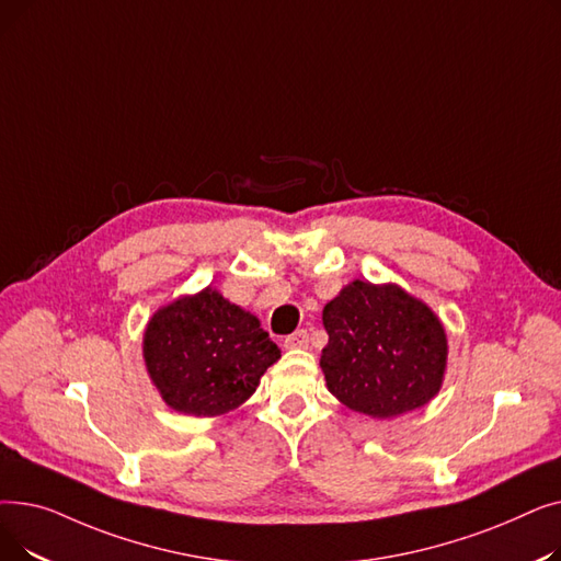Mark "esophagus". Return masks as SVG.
<instances>
[{
    "label": "esophagus",
    "mask_w": 561,
    "mask_h": 561,
    "mask_svg": "<svg viewBox=\"0 0 561 561\" xmlns=\"http://www.w3.org/2000/svg\"><path fill=\"white\" fill-rule=\"evenodd\" d=\"M307 345H309V332L307 330H298V332H293L290 336L284 339L286 350H298V347H307Z\"/></svg>",
    "instance_id": "1"
}]
</instances>
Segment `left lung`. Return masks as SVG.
I'll return each mask as SVG.
<instances>
[{
    "label": "left lung",
    "instance_id": "1",
    "mask_svg": "<svg viewBox=\"0 0 561 561\" xmlns=\"http://www.w3.org/2000/svg\"><path fill=\"white\" fill-rule=\"evenodd\" d=\"M322 325L330 341L320 368L345 407L393 419L438 393L448 357L444 325L400 286L347 284L322 309Z\"/></svg>",
    "mask_w": 561,
    "mask_h": 561
}]
</instances>
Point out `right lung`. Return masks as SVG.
Listing matches in <instances>:
<instances>
[{"label": "right lung", "instance_id": "right-lung-1", "mask_svg": "<svg viewBox=\"0 0 561 561\" xmlns=\"http://www.w3.org/2000/svg\"><path fill=\"white\" fill-rule=\"evenodd\" d=\"M142 357L161 398L182 414L218 416L245 402L279 347L259 318L204 288L154 313Z\"/></svg>", "mask_w": 561, "mask_h": 561}]
</instances>
